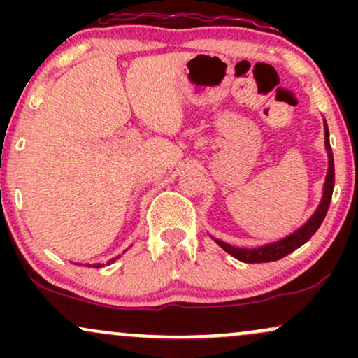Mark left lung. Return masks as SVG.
<instances>
[{
  "mask_svg": "<svg viewBox=\"0 0 358 358\" xmlns=\"http://www.w3.org/2000/svg\"><path fill=\"white\" fill-rule=\"evenodd\" d=\"M324 148H327L328 155V171L327 178H324L323 185V196L322 202H320L318 208H316L313 215L308 219V222L301 225L298 231H294L289 236H286L285 239H279L276 242H269V244L259 245V248H234V245L227 244V242L215 239L217 244L220 245L225 252H229L231 256L239 259L242 262H248V264H256V262H271L278 261V259L287 256V254L293 252L294 249L301 248L305 242L311 239V236L318 231V227L322 225V222L327 215L328 207H330L331 202V193H334L335 187V166H334V153H331L330 146V133H328L327 121H324Z\"/></svg>",
  "mask_w": 358,
  "mask_h": 358,
  "instance_id": "obj_1",
  "label": "left lung"
}]
</instances>
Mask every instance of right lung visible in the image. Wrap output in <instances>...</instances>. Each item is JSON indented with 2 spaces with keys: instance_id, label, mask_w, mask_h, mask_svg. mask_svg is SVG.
I'll return each mask as SVG.
<instances>
[{
  "instance_id": "right-lung-1",
  "label": "right lung",
  "mask_w": 358,
  "mask_h": 358,
  "mask_svg": "<svg viewBox=\"0 0 358 358\" xmlns=\"http://www.w3.org/2000/svg\"><path fill=\"white\" fill-rule=\"evenodd\" d=\"M116 259H119V256L117 257H113V259H110V261L106 262V264H110V262H114V261H116ZM87 266H90V264H87ZM92 266H94V268H104V264H102V262H97V264H92Z\"/></svg>"
}]
</instances>
